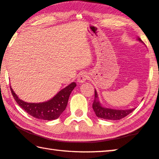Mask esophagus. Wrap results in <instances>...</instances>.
Returning a JSON list of instances; mask_svg holds the SVG:
<instances>
[{
    "mask_svg": "<svg viewBox=\"0 0 159 159\" xmlns=\"http://www.w3.org/2000/svg\"><path fill=\"white\" fill-rule=\"evenodd\" d=\"M88 78V74L86 72H81L80 73L79 76H78L77 82L79 83H84Z\"/></svg>",
    "mask_w": 159,
    "mask_h": 159,
    "instance_id": "34e87169",
    "label": "esophagus"
}]
</instances>
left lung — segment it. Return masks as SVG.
<instances>
[{
	"instance_id": "obj_1",
	"label": "left lung",
	"mask_w": 159,
	"mask_h": 159,
	"mask_svg": "<svg viewBox=\"0 0 159 159\" xmlns=\"http://www.w3.org/2000/svg\"><path fill=\"white\" fill-rule=\"evenodd\" d=\"M138 41L141 42L142 43L144 44L143 41L138 38ZM93 108L95 114L98 118H104L107 120H120L121 118L125 117L131 112H133L135 108L130 109H114L111 108H107V107H103L99 102V97L97 93V90L95 89V99H94L93 104Z\"/></svg>"
}]
</instances>
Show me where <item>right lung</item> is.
<instances>
[{"label": "right lung", "mask_w": 159, "mask_h": 159, "mask_svg": "<svg viewBox=\"0 0 159 159\" xmlns=\"http://www.w3.org/2000/svg\"><path fill=\"white\" fill-rule=\"evenodd\" d=\"M76 86L75 82H72L69 85L58 92L52 98L48 101L39 103H30L26 102L16 95V93L10 87L13 98L17 102L18 105L21 109L30 114L32 116L41 120H55L60 116L62 112L65 110L69 98L71 91Z\"/></svg>", "instance_id": "right-lung-1"}]
</instances>
